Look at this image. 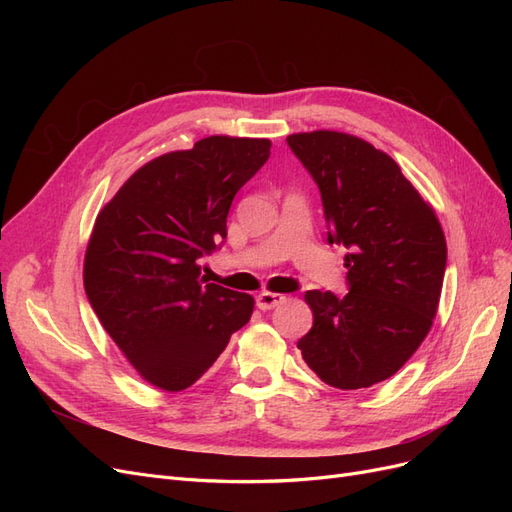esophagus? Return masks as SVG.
Here are the masks:
<instances>
[{
    "label": "esophagus",
    "instance_id": "esophagus-1",
    "mask_svg": "<svg viewBox=\"0 0 512 512\" xmlns=\"http://www.w3.org/2000/svg\"><path fill=\"white\" fill-rule=\"evenodd\" d=\"M284 301H286L284 294H275V292H260L256 297V305L262 309V312H267V309L282 305Z\"/></svg>",
    "mask_w": 512,
    "mask_h": 512
}]
</instances>
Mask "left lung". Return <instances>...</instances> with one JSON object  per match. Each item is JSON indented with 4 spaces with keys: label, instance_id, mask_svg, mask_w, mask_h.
Wrapping results in <instances>:
<instances>
[{
    "label": "left lung",
    "instance_id": "1",
    "mask_svg": "<svg viewBox=\"0 0 512 512\" xmlns=\"http://www.w3.org/2000/svg\"><path fill=\"white\" fill-rule=\"evenodd\" d=\"M314 177L329 243L344 245L346 297L307 290L305 363L335 389H367L404 367L438 312L446 239L397 162L363 138L318 130L286 138Z\"/></svg>",
    "mask_w": 512,
    "mask_h": 512
}]
</instances>
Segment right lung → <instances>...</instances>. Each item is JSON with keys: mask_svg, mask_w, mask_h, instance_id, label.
Returning a JSON list of instances; mask_svg holds the SVG:
<instances>
[{"mask_svg": "<svg viewBox=\"0 0 512 512\" xmlns=\"http://www.w3.org/2000/svg\"><path fill=\"white\" fill-rule=\"evenodd\" d=\"M271 156L267 138L209 136L147 162L98 213L85 252L87 299L149 384L192 386L254 312L207 284L198 260L226 239L232 198Z\"/></svg>", "mask_w": 512, "mask_h": 512, "instance_id": "1", "label": "right lung"}]
</instances>
